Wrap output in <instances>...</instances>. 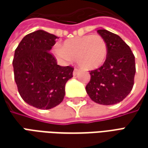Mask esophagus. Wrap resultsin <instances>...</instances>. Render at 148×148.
Masks as SVG:
<instances>
[{
  "label": "esophagus",
  "instance_id": "obj_1",
  "mask_svg": "<svg viewBox=\"0 0 148 148\" xmlns=\"http://www.w3.org/2000/svg\"><path fill=\"white\" fill-rule=\"evenodd\" d=\"M78 71H79V70H78L77 68H74V72H73V74H74V76H75V75H77V73H78Z\"/></svg>",
  "mask_w": 148,
  "mask_h": 148
}]
</instances>
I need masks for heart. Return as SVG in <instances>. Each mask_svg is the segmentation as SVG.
<instances>
[{"label": "heart", "instance_id": "1", "mask_svg": "<svg viewBox=\"0 0 148 148\" xmlns=\"http://www.w3.org/2000/svg\"><path fill=\"white\" fill-rule=\"evenodd\" d=\"M108 53L106 40L99 35H87L66 40L62 46L55 45L53 54L58 60L69 62L77 60L81 67L93 70L105 62Z\"/></svg>", "mask_w": 148, "mask_h": 148}]
</instances>
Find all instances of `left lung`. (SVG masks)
I'll use <instances>...</instances> for the list:
<instances>
[{
  "instance_id": "1",
  "label": "left lung",
  "mask_w": 148,
  "mask_h": 148,
  "mask_svg": "<svg viewBox=\"0 0 148 148\" xmlns=\"http://www.w3.org/2000/svg\"><path fill=\"white\" fill-rule=\"evenodd\" d=\"M97 32L106 40L107 57L101 67L90 71V81L86 86L94 102L110 106L121 102L129 94L136 74L135 56L121 37L106 29Z\"/></svg>"
}]
</instances>
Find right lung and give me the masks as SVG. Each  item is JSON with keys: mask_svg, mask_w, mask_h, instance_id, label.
<instances>
[{"mask_svg": "<svg viewBox=\"0 0 148 148\" xmlns=\"http://www.w3.org/2000/svg\"><path fill=\"white\" fill-rule=\"evenodd\" d=\"M58 37L43 30L27 34L16 49L12 61L15 82L24 101L35 108L50 109L59 105L74 68L61 66L50 53Z\"/></svg>", "mask_w": 148, "mask_h": 148, "instance_id": "1", "label": "right lung"}]
</instances>
